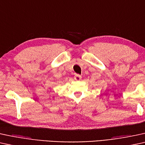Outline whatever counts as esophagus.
<instances>
[{
    "label": "esophagus",
    "mask_w": 145,
    "mask_h": 145,
    "mask_svg": "<svg viewBox=\"0 0 145 145\" xmlns=\"http://www.w3.org/2000/svg\"><path fill=\"white\" fill-rule=\"evenodd\" d=\"M74 79H75V80H76V81H80L81 80H82V76H81L80 75L76 74V76H74Z\"/></svg>",
    "instance_id": "esophagus-1"
}]
</instances>
